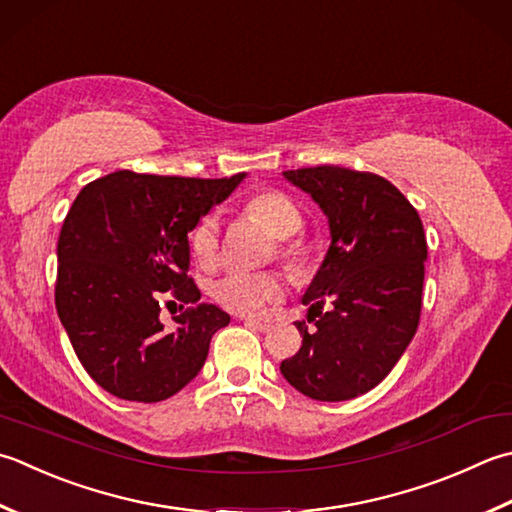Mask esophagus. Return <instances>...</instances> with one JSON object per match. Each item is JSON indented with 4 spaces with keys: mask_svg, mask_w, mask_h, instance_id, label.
I'll return each instance as SVG.
<instances>
[{
    "mask_svg": "<svg viewBox=\"0 0 512 512\" xmlns=\"http://www.w3.org/2000/svg\"><path fill=\"white\" fill-rule=\"evenodd\" d=\"M244 324L255 328V330H262V333H266V330L273 328V322H268V319H259V317H246Z\"/></svg>",
    "mask_w": 512,
    "mask_h": 512,
    "instance_id": "34e87169",
    "label": "esophagus"
}]
</instances>
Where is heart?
<instances>
[{
  "label": "heart",
  "instance_id": "b5f03b06",
  "mask_svg": "<svg viewBox=\"0 0 512 512\" xmlns=\"http://www.w3.org/2000/svg\"><path fill=\"white\" fill-rule=\"evenodd\" d=\"M246 213L257 219L277 239L293 237L302 228V213L290 199L277 190L253 197ZM219 250V219L206 215L190 233V253L202 266L215 262ZM290 253V250H288ZM210 293L224 308L242 315H257L284 295L282 277L275 273H228L219 277Z\"/></svg>",
  "mask_w": 512,
  "mask_h": 512
}]
</instances>
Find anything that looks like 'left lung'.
Returning <instances> with one entry per match:
<instances>
[{
    "label": "left lung",
    "instance_id": "8db88e82",
    "mask_svg": "<svg viewBox=\"0 0 512 512\" xmlns=\"http://www.w3.org/2000/svg\"><path fill=\"white\" fill-rule=\"evenodd\" d=\"M322 208L330 246L302 302V348L279 366L317 402L368 393L393 370L422 313L428 246L417 210L388 179L342 166L284 170ZM324 301L334 304L322 311Z\"/></svg>",
    "mask_w": 512,
    "mask_h": 512
}]
</instances>
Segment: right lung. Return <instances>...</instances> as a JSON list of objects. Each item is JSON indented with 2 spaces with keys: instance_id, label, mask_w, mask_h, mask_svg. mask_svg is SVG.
<instances>
[{
  "instance_id": "obj_1",
  "label": "right lung",
  "mask_w": 512,
  "mask_h": 512,
  "mask_svg": "<svg viewBox=\"0 0 512 512\" xmlns=\"http://www.w3.org/2000/svg\"><path fill=\"white\" fill-rule=\"evenodd\" d=\"M117 170L82 188L57 242L55 306L79 362L110 395L162 402L202 370L230 317L199 302L188 233L244 182ZM162 292L191 306L166 331ZM175 304V302H173Z\"/></svg>"
}]
</instances>
